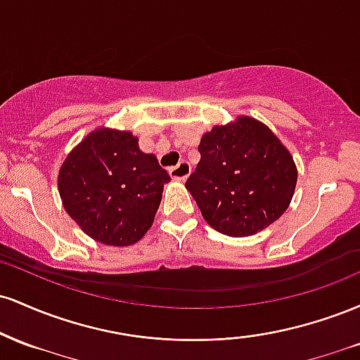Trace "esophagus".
I'll use <instances>...</instances> for the list:
<instances>
[{"mask_svg": "<svg viewBox=\"0 0 360 360\" xmlns=\"http://www.w3.org/2000/svg\"><path fill=\"white\" fill-rule=\"evenodd\" d=\"M189 172H191V166H189L188 162H184V160H181L177 166L169 169V174H171L172 179H177V181H184L186 177L189 176Z\"/></svg>", "mask_w": 360, "mask_h": 360, "instance_id": "esophagus-1", "label": "esophagus"}]
</instances>
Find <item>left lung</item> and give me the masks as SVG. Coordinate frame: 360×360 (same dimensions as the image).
Returning a JSON list of instances; mask_svg holds the SVG:
<instances>
[{
  "mask_svg": "<svg viewBox=\"0 0 360 360\" xmlns=\"http://www.w3.org/2000/svg\"><path fill=\"white\" fill-rule=\"evenodd\" d=\"M201 159L186 181L210 226L229 237H247L288 210L295 193L292 157L257 120L240 117L203 135Z\"/></svg>",
  "mask_w": 360,
  "mask_h": 360,
  "instance_id": "1",
  "label": "left lung"
}]
</instances>
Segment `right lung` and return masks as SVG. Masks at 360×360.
Wrapping results in <instances>:
<instances>
[{"label":"right lung","instance_id":"right-lung-1","mask_svg":"<svg viewBox=\"0 0 360 360\" xmlns=\"http://www.w3.org/2000/svg\"><path fill=\"white\" fill-rule=\"evenodd\" d=\"M171 181L157 157L143 154L128 131H93L68 155L59 172L65 212L94 240L123 247L150 229Z\"/></svg>","mask_w":360,"mask_h":360}]
</instances>
